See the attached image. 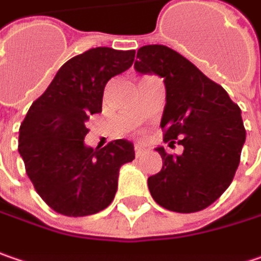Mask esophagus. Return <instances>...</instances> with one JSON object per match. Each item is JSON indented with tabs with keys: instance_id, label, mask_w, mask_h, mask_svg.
I'll return each instance as SVG.
<instances>
[{
	"instance_id": "esophagus-1",
	"label": "esophagus",
	"mask_w": 261,
	"mask_h": 261,
	"mask_svg": "<svg viewBox=\"0 0 261 261\" xmlns=\"http://www.w3.org/2000/svg\"><path fill=\"white\" fill-rule=\"evenodd\" d=\"M134 150H136V156H140V154H143V152H144V147L140 146V144H136Z\"/></svg>"
}]
</instances>
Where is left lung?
Wrapping results in <instances>:
<instances>
[{
	"instance_id": "obj_1",
	"label": "left lung",
	"mask_w": 261,
	"mask_h": 261,
	"mask_svg": "<svg viewBox=\"0 0 261 261\" xmlns=\"http://www.w3.org/2000/svg\"><path fill=\"white\" fill-rule=\"evenodd\" d=\"M134 68L164 79L161 127L166 142L179 138L184 147L179 154H169L162 146L154 149L164 166L147 179L152 197L178 213L206 209L229 187L240 165L245 143L241 109L222 86L165 45L142 46Z\"/></svg>"
}]
</instances>
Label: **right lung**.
<instances>
[{
  "label": "right lung",
  "mask_w": 261,
  "mask_h": 261,
  "mask_svg": "<svg viewBox=\"0 0 261 261\" xmlns=\"http://www.w3.org/2000/svg\"><path fill=\"white\" fill-rule=\"evenodd\" d=\"M136 51L92 48L68 60L28 111L18 131V153L43 201L65 216L108 207L119 168L131 162L134 144L119 139L103 149L86 146V122L102 112L103 89L128 70Z\"/></svg>",
  "instance_id": "obj_1"
}]
</instances>
